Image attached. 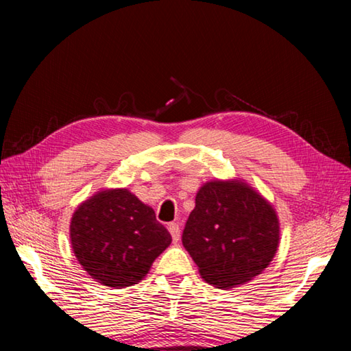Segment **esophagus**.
Listing matches in <instances>:
<instances>
[{"label": "esophagus", "mask_w": 351, "mask_h": 351, "mask_svg": "<svg viewBox=\"0 0 351 351\" xmlns=\"http://www.w3.org/2000/svg\"><path fill=\"white\" fill-rule=\"evenodd\" d=\"M169 230H170L171 239H173V241H178V240H180V235H181L180 224H178V223H170V224H169Z\"/></svg>", "instance_id": "obj_1"}]
</instances>
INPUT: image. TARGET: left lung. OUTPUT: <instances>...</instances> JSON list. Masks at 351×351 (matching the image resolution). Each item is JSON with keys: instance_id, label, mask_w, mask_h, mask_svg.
Segmentation results:
<instances>
[{"instance_id": "left-lung-1", "label": "left lung", "mask_w": 351, "mask_h": 351, "mask_svg": "<svg viewBox=\"0 0 351 351\" xmlns=\"http://www.w3.org/2000/svg\"><path fill=\"white\" fill-rule=\"evenodd\" d=\"M182 245L207 283L232 288L261 274L274 258L276 210L245 182L210 181L197 193Z\"/></svg>"}]
</instances>
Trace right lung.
<instances>
[{
    "label": "right lung",
    "instance_id": "obj_1",
    "mask_svg": "<svg viewBox=\"0 0 351 351\" xmlns=\"http://www.w3.org/2000/svg\"><path fill=\"white\" fill-rule=\"evenodd\" d=\"M171 243L152 207L127 189L104 190L71 219V245L88 274L105 287L125 288L145 277Z\"/></svg>",
    "mask_w": 351,
    "mask_h": 351
}]
</instances>
